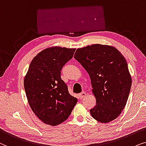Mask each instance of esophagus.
Here are the masks:
<instances>
[{
	"instance_id": "obj_1",
	"label": "esophagus",
	"mask_w": 146,
	"mask_h": 146,
	"mask_svg": "<svg viewBox=\"0 0 146 146\" xmlns=\"http://www.w3.org/2000/svg\"><path fill=\"white\" fill-rule=\"evenodd\" d=\"M85 96H86V93H85V92H82V93H81L79 95V98H80V99H83V98H84Z\"/></svg>"
}]
</instances>
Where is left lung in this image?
<instances>
[{
    "mask_svg": "<svg viewBox=\"0 0 146 146\" xmlns=\"http://www.w3.org/2000/svg\"><path fill=\"white\" fill-rule=\"evenodd\" d=\"M74 58L90 77L96 99L91 116L102 123L116 119L125 108L131 86L125 58L113 46L100 44L77 48Z\"/></svg>",
    "mask_w": 146,
    "mask_h": 146,
    "instance_id": "left-lung-1",
    "label": "left lung"
}]
</instances>
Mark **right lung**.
I'll list each match as a JSON object with an SVG mask.
<instances>
[{"mask_svg":"<svg viewBox=\"0 0 146 146\" xmlns=\"http://www.w3.org/2000/svg\"><path fill=\"white\" fill-rule=\"evenodd\" d=\"M75 48H46L32 60L24 79L29 106L44 123L57 125L65 121L77 102L61 78L62 68L73 58Z\"/></svg>","mask_w":146,"mask_h":146,"instance_id":"obj_1","label":"right lung"}]
</instances>
